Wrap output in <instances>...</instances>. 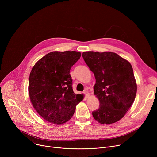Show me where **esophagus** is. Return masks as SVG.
<instances>
[{
  "label": "esophagus",
  "mask_w": 157,
  "mask_h": 157,
  "mask_svg": "<svg viewBox=\"0 0 157 157\" xmlns=\"http://www.w3.org/2000/svg\"><path fill=\"white\" fill-rule=\"evenodd\" d=\"M84 94H85V96H86V98H89V96H90V94H89V93L87 91H84Z\"/></svg>",
  "instance_id": "34e87169"
}]
</instances>
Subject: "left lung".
I'll return each instance as SVG.
<instances>
[{
	"instance_id": "left-lung-1",
	"label": "left lung",
	"mask_w": 157,
	"mask_h": 157,
	"mask_svg": "<svg viewBox=\"0 0 157 157\" xmlns=\"http://www.w3.org/2000/svg\"><path fill=\"white\" fill-rule=\"evenodd\" d=\"M82 56L96 78L94 94L100 104L93 112L94 119L107 125L119 121L132 106L137 93L132 65L110 52H85Z\"/></svg>"
}]
</instances>
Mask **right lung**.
Masks as SVG:
<instances>
[{
	"label": "right lung",
	"mask_w": 157,
	"mask_h": 157,
	"mask_svg": "<svg viewBox=\"0 0 157 157\" xmlns=\"http://www.w3.org/2000/svg\"><path fill=\"white\" fill-rule=\"evenodd\" d=\"M81 57L75 51L52 52L39 59L32 69L29 93L38 114L52 124L61 125L73 117L83 96L73 90L71 67Z\"/></svg>",
	"instance_id": "right-lung-1"
}]
</instances>
